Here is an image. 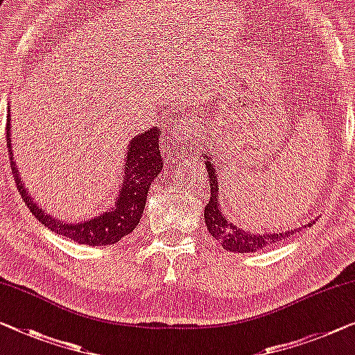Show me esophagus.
Returning <instances> with one entry per match:
<instances>
[{"instance_id": "obj_1", "label": "esophagus", "mask_w": 355, "mask_h": 355, "mask_svg": "<svg viewBox=\"0 0 355 355\" xmlns=\"http://www.w3.org/2000/svg\"><path fill=\"white\" fill-rule=\"evenodd\" d=\"M193 121L189 119L188 123L180 124L175 129V134L171 137V145L175 146L177 150H191L194 146V137L196 130L194 125H191Z\"/></svg>"}]
</instances>
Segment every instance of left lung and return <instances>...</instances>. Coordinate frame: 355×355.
Wrapping results in <instances>:
<instances>
[{"instance_id": "obj_1", "label": "left lung", "mask_w": 355, "mask_h": 355, "mask_svg": "<svg viewBox=\"0 0 355 355\" xmlns=\"http://www.w3.org/2000/svg\"><path fill=\"white\" fill-rule=\"evenodd\" d=\"M204 155V153H202ZM205 168L209 172V183H210V200L204 209V220L205 226L210 232V236L216 239L221 244V247L226 250L234 252V253H252L261 248L271 247L279 241H284L285 237L293 236L295 232H300L303 226L288 231H272V232H264V234H255L252 231H244L241 226H237L234 221H231L230 215L221 209V198H220V184L216 180L215 166L211 162L207 155H204ZM314 223V221H311ZM311 223L304 226H311Z\"/></svg>"}]
</instances>
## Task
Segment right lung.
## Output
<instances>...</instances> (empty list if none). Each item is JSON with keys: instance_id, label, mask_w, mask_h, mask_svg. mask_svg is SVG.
<instances>
[{"instance_id": "add662e5", "label": "right lung", "mask_w": 355, "mask_h": 355, "mask_svg": "<svg viewBox=\"0 0 355 355\" xmlns=\"http://www.w3.org/2000/svg\"><path fill=\"white\" fill-rule=\"evenodd\" d=\"M8 116V150L10 157V168H12L15 183L19 193L28 205L31 214L38 218L42 225L47 226L57 234L65 236L68 239L86 245H111L124 239L127 234L137 228L144 215L146 196L155 178L162 171V155H161V129L157 125L150 127L146 132L135 135L127 145L125 162L123 166V177L118 188V198L114 204L107 210L98 211L92 218H84L83 221H62L55 218L47 210L31 198L26 191L25 183H22L17 164L14 161L12 144H10V108Z\"/></svg>"}]
</instances>
